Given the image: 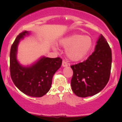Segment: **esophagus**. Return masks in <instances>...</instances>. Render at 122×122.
Masks as SVG:
<instances>
[{
  "label": "esophagus",
  "instance_id": "obj_1",
  "mask_svg": "<svg viewBox=\"0 0 122 122\" xmlns=\"http://www.w3.org/2000/svg\"><path fill=\"white\" fill-rule=\"evenodd\" d=\"M68 65V64L65 60H63V62H62V66H63V67H65V66H67Z\"/></svg>",
  "mask_w": 122,
  "mask_h": 122
}]
</instances>
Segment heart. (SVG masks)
<instances>
[{
	"mask_svg": "<svg viewBox=\"0 0 122 122\" xmlns=\"http://www.w3.org/2000/svg\"><path fill=\"white\" fill-rule=\"evenodd\" d=\"M60 45L66 49L68 57L72 61H78L85 57L93 47V40L87 35L73 33L62 38Z\"/></svg>",
	"mask_w": 122,
	"mask_h": 122,
	"instance_id": "1",
	"label": "heart"
}]
</instances>
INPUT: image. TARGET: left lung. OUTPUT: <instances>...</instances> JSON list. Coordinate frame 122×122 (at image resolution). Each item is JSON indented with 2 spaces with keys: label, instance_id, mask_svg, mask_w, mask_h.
<instances>
[{
  "label": "left lung",
  "instance_id": "8db88e82",
  "mask_svg": "<svg viewBox=\"0 0 122 122\" xmlns=\"http://www.w3.org/2000/svg\"><path fill=\"white\" fill-rule=\"evenodd\" d=\"M95 51L83 62L71 66L73 71L71 80L73 92L79 97L97 94L109 80L112 51L105 38L100 35Z\"/></svg>",
  "mask_w": 122,
  "mask_h": 122
}]
</instances>
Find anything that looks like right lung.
I'll return each instance as SVG.
<instances>
[{"label": "right lung", "mask_w": 122, "mask_h": 122, "mask_svg": "<svg viewBox=\"0 0 122 122\" xmlns=\"http://www.w3.org/2000/svg\"><path fill=\"white\" fill-rule=\"evenodd\" d=\"M29 33L27 31L19 33L11 47L10 76L15 86L22 93L33 97H41L50 90L52 77L62 65V60L60 57H43L30 66L19 64L16 59L18 44Z\"/></svg>", "instance_id": "obj_1"}]
</instances>
